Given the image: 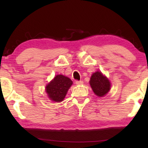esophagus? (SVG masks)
<instances>
[{
    "label": "esophagus",
    "instance_id": "34e87169",
    "mask_svg": "<svg viewBox=\"0 0 148 148\" xmlns=\"http://www.w3.org/2000/svg\"><path fill=\"white\" fill-rule=\"evenodd\" d=\"M84 84L83 81H76V84L77 85H82Z\"/></svg>",
    "mask_w": 148,
    "mask_h": 148
}]
</instances>
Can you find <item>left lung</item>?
Wrapping results in <instances>:
<instances>
[{
	"label": "left lung",
	"instance_id": "8db88e82",
	"mask_svg": "<svg viewBox=\"0 0 148 148\" xmlns=\"http://www.w3.org/2000/svg\"><path fill=\"white\" fill-rule=\"evenodd\" d=\"M89 83L95 94L98 97L104 96L110 89L109 80L100 72L92 74Z\"/></svg>",
	"mask_w": 148,
	"mask_h": 148
}]
</instances>
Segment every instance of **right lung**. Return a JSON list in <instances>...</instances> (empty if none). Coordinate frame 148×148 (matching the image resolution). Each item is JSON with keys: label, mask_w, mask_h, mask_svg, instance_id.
Returning a JSON list of instances; mask_svg holds the SVG:
<instances>
[{"label": "right lung", "mask_w": 148, "mask_h": 148, "mask_svg": "<svg viewBox=\"0 0 148 148\" xmlns=\"http://www.w3.org/2000/svg\"><path fill=\"white\" fill-rule=\"evenodd\" d=\"M72 81L63 75H57L46 86V92L51 101L61 102L64 99Z\"/></svg>", "instance_id": "1"}]
</instances>
